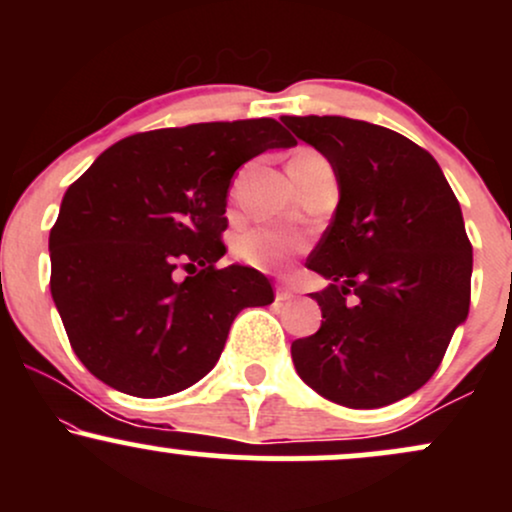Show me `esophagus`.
Listing matches in <instances>:
<instances>
[{
    "instance_id": "obj_1",
    "label": "esophagus",
    "mask_w": 512,
    "mask_h": 512,
    "mask_svg": "<svg viewBox=\"0 0 512 512\" xmlns=\"http://www.w3.org/2000/svg\"><path fill=\"white\" fill-rule=\"evenodd\" d=\"M274 291H276V301H279V303L293 301V291L286 284H276Z\"/></svg>"
}]
</instances>
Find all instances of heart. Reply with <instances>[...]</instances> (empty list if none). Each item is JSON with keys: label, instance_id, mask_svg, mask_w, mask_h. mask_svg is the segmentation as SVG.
<instances>
[{"label": "heart", "instance_id": "b5f03b06", "mask_svg": "<svg viewBox=\"0 0 512 512\" xmlns=\"http://www.w3.org/2000/svg\"><path fill=\"white\" fill-rule=\"evenodd\" d=\"M298 156H317L313 151H301ZM296 156V158H298ZM305 248L303 238L296 233L279 231V228H252L243 233L236 243V255L245 264L264 272H279L284 269L293 255Z\"/></svg>", "mask_w": 512, "mask_h": 512}]
</instances>
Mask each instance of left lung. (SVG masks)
<instances>
[{
  "instance_id": "1",
  "label": "left lung",
  "mask_w": 512,
  "mask_h": 512,
  "mask_svg": "<svg viewBox=\"0 0 512 512\" xmlns=\"http://www.w3.org/2000/svg\"><path fill=\"white\" fill-rule=\"evenodd\" d=\"M332 163L339 204L308 257L320 330L291 344L303 383L375 409L431 380L469 313L472 243L436 158L392 129L339 115L281 117Z\"/></svg>"
}]
</instances>
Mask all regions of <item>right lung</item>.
<instances>
[{"label": "right lung", "instance_id": "add662e5", "mask_svg": "<svg viewBox=\"0 0 512 512\" xmlns=\"http://www.w3.org/2000/svg\"><path fill=\"white\" fill-rule=\"evenodd\" d=\"M296 139L272 117L139 132L64 192L50 291L79 361L115 390L166 397L219 361L243 308L274 301L257 269L216 267L233 173Z\"/></svg>", "mask_w": 512, "mask_h": 512}]
</instances>
